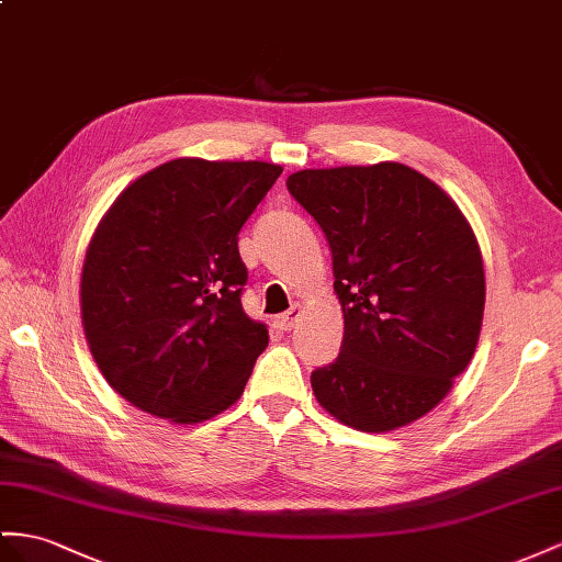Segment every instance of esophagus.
Masks as SVG:
<instances>
[{
    "instance_id": "obj_1",
    "label": "esophagus",
    "mask_w": 562,
    "mask_h": 562,
    "mask_svg": "<svg viewBox=\"0 0 562 562\" xmlns=\"http://www.w3.org/2000/svg\"><path fill=\"white\" fill-rule=\"evenodd\" d=\"M299 318H301V308L299 306H294V308H290L286 313H282V315H278V327L280 329H292L296 323H299Z\"/></svg>"
}]
</instances>
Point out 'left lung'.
Listing matches in <instances>:
<instances>
[{
  "label": "left lung",
  "instance_id": "1",
  "mask_svg": "<svg viewBox=\"0 0 562 562\" xmlns=\"http://www.w3.org/2000/svg\"><path fill=\"white\" fill-rule=\"evenodd\" d=\"M286 190L327 237L344 339L313 370L318 404L361 431L423 418L470 363L484 315L477 237L437 182L404 164L299 170Z\"/></svg>",
  "mask_w": 562,
  "mask_h": 562
}]
</instances>
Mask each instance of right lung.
I'll use <instances>...</instances> for the list:
<instances>
[{"mask_svg": "<svg viewBox=\"0 0 562 562\" xmlns=\"http://www.w3.org/2000/svg\"><path fill=\"white\" fill-rule=\"evenodd\" d=\"M280 172L176 158L127 184L97 225L80 280L85 337L139 411L194 425L241 396L268 329L241 308L237 235Z\"/></svg>", "mask_w": 562, "mask_h": 562, "instance_id": "1", "label": "right lung"}]
</instances>
